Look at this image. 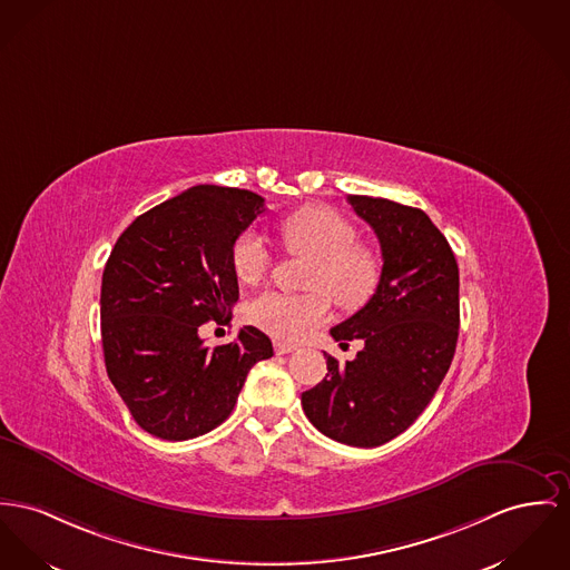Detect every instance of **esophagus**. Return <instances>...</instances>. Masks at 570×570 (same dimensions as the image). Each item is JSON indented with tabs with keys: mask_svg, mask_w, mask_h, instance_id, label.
I'll use <instances>...</instances> for the list:
<instances>
[{
	"mask_svg": "<svg viewBox=\"0 0 570 570\" xmlns=\"http://www.w3.org/2000/svg\"><path fill=\"white\" fill-rule=\"evenodd\" d=\"M294 350H296L294 343L274 342V352H276V354H289V352H294Z\"/></svg>",
	"mask_w": 570,
	"mask_h": 570,
	"instance_id": "esophagus-1",
	"label": "esophagus"
}]
</instances>
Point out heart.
<instances>
[{
  "mask_svg": "<svg viewBox=\"0 0 570 570\" xmlns=\"http://www.w3.org/2000/svg\"><path fill=\"white\" fill-rule=\"evenodd\" d=\"M281 237L292 255L313 259L304 281L308 294L266 292L248 304V320L278 340H301L331 315V298L343 308L367 303L380 281V255L356 239V227L331 207H304L281 220ZM235 276L257 285L269 269L266 239L244 230L230 253Z\"/></svg>",
  "mask_w": 570,
  "mask_h": 570,
  "instance_id": "heart-1",
  "label": "heart"
}]
</instances>
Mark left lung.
I'll return each mask as SVG.
<instances>
[{
  "label": "left lung",
  "instance_id": "obj_1",
  "mask_svg": "<svg viewBox=\"0 0 570 570\" xmlns=\"http://www.w3.org/2000/svg\"><path fill=\"white\" fill-rule=\"evenodd\" d=\"M382 250L376 294L331 335L361 340L354 361L326 356L328 374L303 393L304 415L328 439L379 448L402 434L434 397L454 358L458 264L425 212L386 198L347 196Z\"/></svg>",
  "mask_w": 570,
  "mask_h": 570
}]
</instances>
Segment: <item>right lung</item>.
I'll return each instance as SVG.
<instances>
[{"label": "right lung", "mask_w": 570, "mask_h": 570, "mask_svg": "<svg viewBox=\"0 0 570 570\" xmlns=\"http://www.w3.org/2000/svg\"><path fill=\"white\" fill-rule=\"evenodd\" d=\"M264 212L255 191L194 186L116 239L101 281L106 370L131 417L157 439L188 441L220 425L250 367L274 354L255 326L216 347L198 335L237 303L233 244Z\"/></svg>", "instance_id": "obj_1"}]
</instances>
